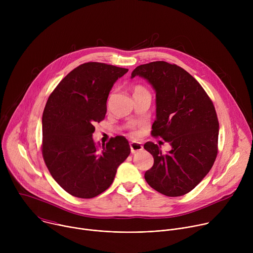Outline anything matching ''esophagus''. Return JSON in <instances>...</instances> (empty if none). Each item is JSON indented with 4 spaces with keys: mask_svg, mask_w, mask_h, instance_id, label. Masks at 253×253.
<instances>
[{
    "mask_svg": "<svg viewBox=\"0 0 253 253\" xmlns=\"http://www.w3.org/2000/svg\"><path fill=\"white\" fill-rule=\"evenodd\" d=\"M130 149H131V153L135 154L139 151H141L143 149V146L141 143H138V142H131L130 143Z\"/></svg>",
    "mask_w": 253,
    "mask_h": 253,
    "instance_id": "34e87169",
    "label": "esophagus"
}]
</instances>
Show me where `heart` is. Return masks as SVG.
<instances>
[{
  "label": "heart",
  "instance_id": "obj_1",
  "mask_svg": "<svg viewBox=\"0 0 253 253\" xmlns=\"http://www.w3.org/2000/svg\"><path fill=\"white\" fill-rule=\"evenodd\" d=\"M143 90H146V89L144 88V87H142V86H136V87L134 88V92H139V91H143ZM130 134H131L132 136H135V135L137 134V132H136L135 130H133V131L130 132Z\"/></svg>",
  "mask_w": 253,
  "mask_h": 253
}]
</instances>
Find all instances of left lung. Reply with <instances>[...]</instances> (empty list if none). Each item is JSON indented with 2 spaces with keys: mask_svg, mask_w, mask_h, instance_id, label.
<instances>
[{
  "mask_svg": "<svg viewBox=\"0 0 253 253\" xmlns=\"http://www.w3.org/2000/svg\"><path fill=\"white\" fill-rule=\"evenodd\" d=\"M146 79L156 91V120L151 135L170 143L164 154L153 142L144 148L154 158L145 180L156 191L182 196L207 175L218 152L219 123L214 105L202 86L175 64L156 61L132 72Z\"/></svg>",
  "mask_w": 253,
  "mask_h": 253,
  "instance_id": "obj_1",
  "label": "left lung"
}]
</instances>
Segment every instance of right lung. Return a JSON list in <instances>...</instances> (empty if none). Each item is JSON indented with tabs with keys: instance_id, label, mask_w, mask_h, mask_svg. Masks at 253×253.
<instances>
[{
	"instance_id": "obj_1",
	"label": "right lung",
	"mask_w": 253,
	"mask_h": 253,
	"mask_svg": "<svg viewBox=\"0 0 253 253\" xmlns=\"http://www.w3.org/2000/svg\"><path fill=\"white\" fill-rule=\"evenodd\" d=\"M128 69L84 63L58 84L42 118V154L56 182L69 194L93 198L110 187L117 168L130 154L126 138H111L98 150L94 124L105 118L107 99Z\"/></svg>"
}]
</instances>
